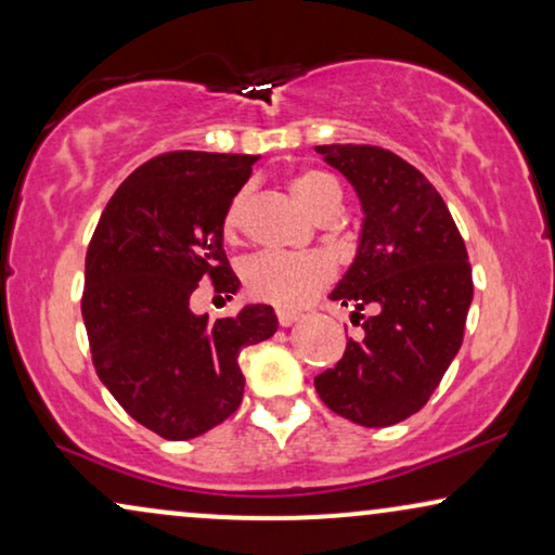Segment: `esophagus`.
Instances as JSON below:
<instances>
[{"label": "esophagus", "instance_id": "obj_1", "mask_svg": "<svg viewBox=\"0 0 555 555\" xmlns=\"http://www.w3.org/2000/svg\"><path fill=\"white\" fill-rule=\"evenodd\" d=\"M276 318H279V325H282V327H292L294 322L301 318V314L299 312H289V310H279Z\"/></svg>", "mask_w": 555, "mask_h": 555}]
</instances>
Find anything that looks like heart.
<instances>
[{
  "instance_id": "1",
  "label": "heart",
  "mask_w": 555,
  "mask_h": 555,
  "mask_svg": "<svg viewBox=\"0 0 555 555\" xmlns=\"http://www.w3.org/2000/svg\"><path fill=\"white\" fill-rule=\"evenodd\" d=\"M292 194L312 217L338 212L340 184L320 168H307L292 179ZM243 199L235 196L222 217V233L235 237L241 228ZM245 292L258 301L279 307V310H299L314 294L325 289L333 279V263L322 254H258L243 263L241 269Z\"/></svg>"
}]
</instances>
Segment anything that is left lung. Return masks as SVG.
I'll return each instance as SVG.
<instances>
[{
  "instance_id": "obj_1",
  "label": "left lung",
  "mask_w": 555,
  "mask_h": 555,
  "mask_svg": "<svg viewBox=\"0 0 555 555\" xmlns=\"http://www.w3.org/2000/svg\"><path fill=\"white\" fill-rule=\"evenodd\" d=\"M361 202L353 263L330 299L363 318L338 366L314 378L330 410L363 427L423 410L464 340L474 299L464 237L415 166L376 145H314Z\"/></svg>"
}]
</instances>
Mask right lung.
Listing matches in <instances>:
<instances>
[{"label":"right lung","instance_id":"add662e5","mask_svg":"<svg viewBox=\"0 0 555 555\" xmlns=\"http://www.w3.org/2000/svg\"><path fill=\"white\" fill-rule=\"evenodd\" d=\"M258 156L177 151L112 194L87 250L81 314L96 376L132 420L166 440L212 430L241 406L237 356L276 333L271 305L209 322L189 297L202 279L230 299L241 282L222 217Z\"/></svg>","mask_w":555,"mask_h":555}]
</instances>
